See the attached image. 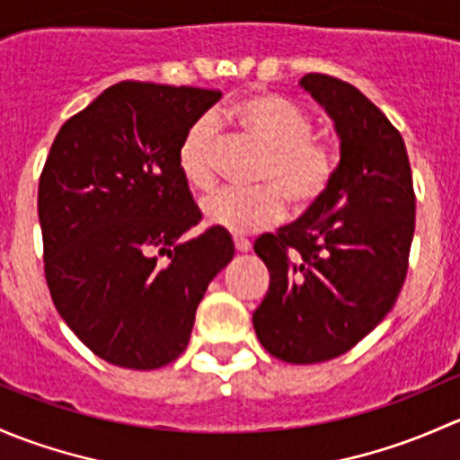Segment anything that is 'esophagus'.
Segmentation results:
<instances>
[{
    "instance_id": "esophagus-1",
    "label": "esophagus",
    "mask_w": 460,
    "mask_h": 460,
    "mask_svg": "<svg viewBox=\"0 0 460 460\" xmlns=\"http://www.w3.org/2000/svg\"><path fill=\"white\" fill-rule=\"evenodd\" d=\"M234 244L240 253L252 252V240H247L244 235H234Z\"/></svg>"
}]
</instances>
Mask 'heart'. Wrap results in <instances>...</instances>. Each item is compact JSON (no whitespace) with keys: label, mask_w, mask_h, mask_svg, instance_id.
<instances>
[{"label":"heart","mask_w":460,"mask_h":460,"mask_svg":"<svg viewBox=\"0 0 460 460\" xmlns=\"http://www.w3.org/2000/svg\"><path fill=\"white\" fill-rule=\"evenodd\" d=\"M225 119L243 136L267 148L256 175L260 187L220 189L202 202L204 220L231 234H252L280 222L285 198L296 208H309L332 187L338 157L327 140L314 137V122L300 106L278 95H249L225 109ZM216 122L198 118L178 146V171L191 191L213 189Z\"/></svg>","instance_id":"1"}]
</instances>
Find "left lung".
I'll return each instance as SVG.
<instances>
[{
  "instance_id": "left-lung-1",
  "label": "left lung",
  "mask_w": 460,
  "mask_h": 460,
  "mask_svg": "<svg viewBox=\"0 0 460 460\" xmlns=\"http://www.w3.org/2000/svg\"><path fill=\"white\" fill-rule=\"evenodd\" d=\"M300 86L333 119L341 164L323 200L253 244L269 269L253 329L271 356L312 365L349 351L394 307L416 202L405 142L383 111L338 77L309 73Z\"/></svg>"
}]
</instances>
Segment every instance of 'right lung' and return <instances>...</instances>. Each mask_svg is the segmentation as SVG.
I'll use <instances>...</instances> for the list:
<instances>
[{
    "instance_id": "add662e5",
    "label": "right lung",
    "mask_w": 460,
    "mask_h": 460,
    "mask_svg": "<svg viewBox=\"0 0 460 460\" xmlns=\"http://www.w3.org/2000/svg\"><path fill=\"white\" fill-rule=\"evenodd\" d=\"M220 91L119 82L64 122L37 193L55 309L106 363L157 369L189 345L208 282L234 258L178 171L187 128ZM166 257V261H162Z\"/></svg>"
}]
</instances>
